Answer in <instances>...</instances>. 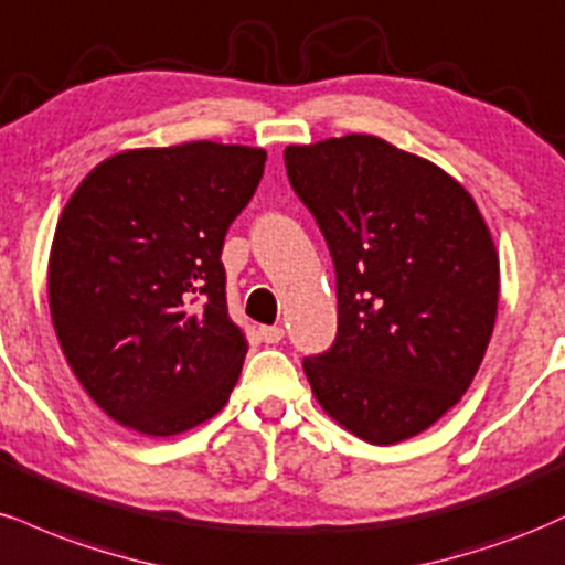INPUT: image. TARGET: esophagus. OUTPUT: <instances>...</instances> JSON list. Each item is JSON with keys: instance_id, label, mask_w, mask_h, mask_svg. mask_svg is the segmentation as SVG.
<instances>
[{"instance_id": "esophagus-1", "label": "esophagus", "mask_w": 565, "mask_h": 565, "mask_svg": "<svg viewBox=\"0 0 565 565\" xmlns=\"http://www.w3.org/2000/svg\"><path fill=\"white\" fill-rule=\"evenodd\" d=\"M258 335H262L264 343H280L285 330L280 324H264V328H258Z\"/></svg>"}]
</instances>
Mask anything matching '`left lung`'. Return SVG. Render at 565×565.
Segmentation results:
<instances>
[{
    "label": "left lung",
    "instance_id": "obj_1",
    "mask_svg": "<svg viewBox=\"0 0 565 565\" xmlns=\"http://www.w3.org/2000/svg\"><path fill=\"white\" fill-rule=\"evenodd\" d=\"M290 188L335 267L338 333L307 356L322 409L370 444H396L460 402L497 320L500 258L470 192L381 137L288 145Z\"/></svg>",
    "mask_w": 565,
    "mask_h": 565
}]
</instances>
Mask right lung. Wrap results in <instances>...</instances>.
<instances>
[{"label":"right lung","mask_w":565,"mask_h":565,"mask_svg":"<svg viewBox=\"0 0 565 565\" xmlns=\"http://www.w3.org/2000/svg\"><path fill=\"white\" fill-rule=\"evenodd\" d=\"M264 161L262 148L205 139L124 150L65 203L52 324L73 375L121 426L174 436L227 404L248 343L227 315L222 248Z\"/></svg>","instance_id":"1"}]
</instances>
